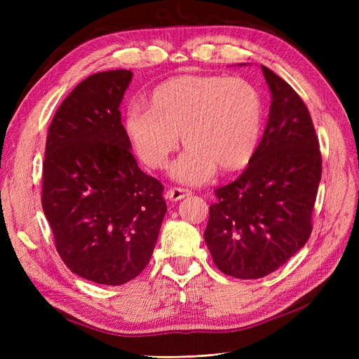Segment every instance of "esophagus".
<instances>
[{
	"label": "esophagus",
	"mask_w": 359,
	"mask_h": 359,
	"mask_svg": "<svg viewBox=\"0 0 359 359\" xmlns=\"http://www.w3.org/2000/svg\"><path fill=\"white\" fill-rule=\"evenodd\" d=\"M190 193H191V191H190V190H187V189L172 187V189H169V190L166 191V199L173 201V202H177V201H180V199H182V198L189 196Z\"/></svg>",
	"instance_id": "obj_1"
}]
</instances>
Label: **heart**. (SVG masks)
<instances>
[{
    "label": "heart",
    "instance_id": "b5f03b06",
    "mask_svg": "<svg viewBox=\"0 0 359 359\" xmlns=\"http://www.w3.org/2000/svg\"><path fill=\"white\" fill-rule=\"evenodd\" d=\"M264 104L256 86L243 78L182 76L158 85L149 107L128 104L124 128L137 158L149 169L166 166L180 144L187 149L172 165V177L202 184L219 166H245L259 144Z\"/></svg>",
    "mask_w": 359,
    "mask_h": 359
}]
</instances>
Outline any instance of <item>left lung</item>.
Returning a JSON list of instances; mask_svg holds the SVG:
<instances>
[{
    "instance_id": "8db88e82",
    "label": "left lung",
    "mask_w": 359,
    "mask_h": 359,
    "mask_svg": "<svg viewBox=\"0 0 359 359\" xmlns=\"http://www.w3.org/2000/svg\"><path fill=\"white\" fill-rule=\"evenodd\" d=\"M264 137L235 181L215 189L203 232L215 266L236 278L274 273L307 243L322 177L319 140L306 103L273 70Z\"/></svg>"
}]
</instances>
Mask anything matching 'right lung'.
<instances>
[{
    "mask_svg": "<svg viewBox=\"0 0 359 359\" xmlns=\"http://www.w3.org/2000/svg\"><path fill=\"white\" fill-rule=\"evenodd\" d=\"M133 73L82 81L49 126L41 206L72 273L119 286L148 265L168 206L163 184L139 169L119 104Z\"/></svg>",
    "mask_w": 359,
    "mask_h": 359,
    "instance_id": "1",
    "label": "right lung"
}]
</instances>
